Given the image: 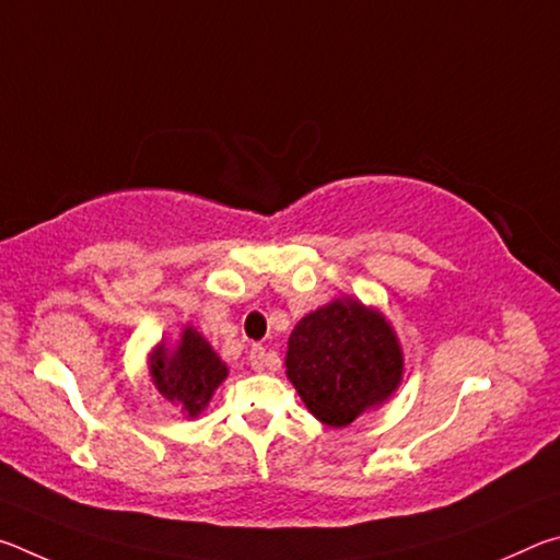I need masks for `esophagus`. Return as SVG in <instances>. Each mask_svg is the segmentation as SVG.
Instances as JSON below:
<instances>
[{
  "mask_svg": "<svg viewBox=\"0 0 560 560\" xmlns=\"http://www.w3.org/2000/svg\"><path fill=\"white\" fill-rule=\"evenodd\" d=\"M267 348L264 346H252V350H249V363H252V368L254 371H264V365H267Z\"/></svg>",
  "mask_w": 560,
  "mask_h": 560,
  "instance_id": "1",
  "label": "esophagus"
}]
</instances>
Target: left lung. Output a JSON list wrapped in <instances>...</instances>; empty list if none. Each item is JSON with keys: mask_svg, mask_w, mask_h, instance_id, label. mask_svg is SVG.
<instances>
[{"mask_svg": "<svg viewBox=\"0 0 560 560\" xmlns=\"http://www.w3.org/2000/svg\"><path fill=\"white\" fill-rule=\"evenodd\" d=\"M287 375L316 420L346 428L397 390L402 348L381 311L343 296L299 320Z\"/></svg>", "mask_w": 560, "mask_h": 560, "instance_id": "obj_1", "label": "left lung"}]
</instances>
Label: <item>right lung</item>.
I'll return each instance as SVG.
<instances>
[{
    "instance_id": "1",
    "label": "right lung",
    "mask_w": 560,
    "mask_h": 560,
    "mask_svg": "<svg viewBox=\"0 0 560 560\" xmlns=\"http://www.w3.org/2000/svg\"><path fill=\"white\" fill-rule=\"evenodd\" d=\"M226 365L192 326L183 328L175 348L165 340L150 353V377L165 400L183 407L187 417L200 415L226 377Z\"/></svg>"
}]
</instances>
